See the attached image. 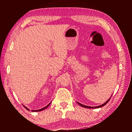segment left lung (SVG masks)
Here are the masks:
<instances>
[{"label":"left lung","mask_w":132,"mask_h":132,"mask_svg":"<svg viewBox=\"0 0 132 132\" xmlns=\"http://www.w3.org/2000/svg\"><path fill=\"white\" fill-rule=\"evenodd\" d=\"M110 99H111V98H109V99L107 101H106L105 103L103 104L100 105H99V106H87V105H83V104H80V103H78V102H77V103H78V104H79L81 106H83V107H84V108H100V107H102V106H104L106 104L109 102V100H110Z\"/></svg>","instance_id":"8db88e82"}]
</instances>
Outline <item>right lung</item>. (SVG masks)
Listing matches in <instances>:
<instances>
[{
    "label": "right lung",
    "instance_id": "add662e5",
    "mask_svg": "<svg viewBox=\"0 0 132 132\" xmlns=\"http://www.w3.org/2000/svg\"><path fill=\"white\" fill-rule=\"evenodd\" d=\"M50 103H51V102H50V103L48 105H47L46 106H45V107H44V108H41V109H38V110H32V112H38V111H43V110H44V109H46L47 107H48L49 105L50 104ZM23 106H24L25 108H26V109H27L28 111H29V109L28 108H27L26 106H24V105H23Z\"/></svg>",
    "mask_w": 132,
    "mask_h": 132
}]
</instances>
